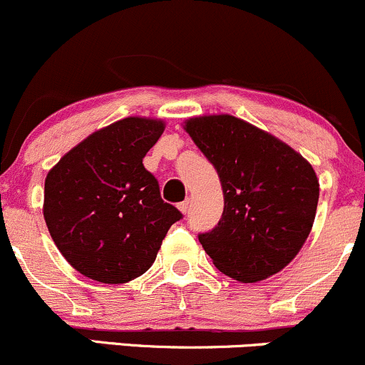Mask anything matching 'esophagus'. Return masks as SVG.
Returning a JSON list of instances; mask_svg holds the SVG:
<instances>
[{"label":"esophagus","mask_w":365,"mask_h":365,"mask_svg":"<svg viewBox=\"0 0 365 365\" xmlns=\"http://www.w3.org/2000/svg\"><path fill=\"white\" fill-rule=\"evenodd\" d=\"M189 207H190V201H189V199H187V201H183V202L178 204V210H180V213H182V215L189 213Z\"/></svg>","instance_id":"esophagus-1"}]
</instances>
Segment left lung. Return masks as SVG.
Listing matches in <instances>:
<instances>
[{
	"mask_svg": "<svg viewBox=\"0 0 365 365\" xmlns=\"http://www.w3.org/2000/svg\"><path fill=\"white\" fill-rule=\"evenodd\" d=\"M183 130L222 182V220L199 235L215 267L251 284L289 265L317 211L319 178L312 164L282 140L230 114L195 115Z\"/></svg>",
	"mask_w": 365,
	"mask_h": 365,
	"instance_id": "left-lung-1",
	"label": "left lung"
}]
</instances>
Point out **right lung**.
Listing matches in <instances>:
<instances>
[{
    "mask_svg": "<svg viewBox=\"0 0 365 365\" xmlns=\"http://www.w3.org/2000/svg\"><path fill=\"white\" fill-rule=\"evenodd\" d=\"M163 131V119L130 115L93 131L48 171V232L85 277L102 284L140 277L182 218L142 163Z\"/></svg>",
    "mask_w": 365,
    "mask_h": 365,
    "instance_id": "obj_1",
    "label": "right lung"
}]
</instances>
